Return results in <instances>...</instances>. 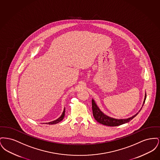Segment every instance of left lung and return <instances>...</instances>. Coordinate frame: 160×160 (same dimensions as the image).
Returning <instances> with one entry per match:
<instances>
[{
  "label": "left lung",
  "instance_id": "1",
  "mask_svg": "<svg viewBox=\"0 0 160 160\" xmlns=\"http://www.w3.org/2000/svg\"><path fill=\"white\" fill-rule=\"evenodd\" d=\"M146 98V93L145 95V100L143 102V104H145V100ZM92 112H93V117L95 118V119L98 122H99L100 123L107 125V126H110V127H116V126H119L122 125L123 123H127L129 122L130 121H131L134 118H135L138 113H137V114H135L134 116L128 118V119H114L110 118L108 116H107L105 114H104L98 108V107L97 106V105L96 104L95 101L93 99H92ZM142 110V108H141ZM140 110L138 112H140Z\"/></svg>",
  "mask_w": 160,
  "mask_h": 160
}]
</instances>
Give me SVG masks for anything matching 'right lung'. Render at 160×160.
<instances>
[{"instance_id": "obj_1", "label": "right lung", "mask_w": 160, "mask_h": 160, "mask_svg": "<svg viewBox=\"0 0 160 160\" xmlns=\"http://www.w3.org/2000/svg\"><path fill=\"white\" fill-rule=\"evenodd\" d=\"M65 113V108H64V110H63V112L62 115H61V116H60L58 119H56V120H55V121H52V122H48V123H46L49 124V125H53V124H56V123H58L61 122V121H62L63 120V119L64 118Z\"/></svg>"}]
</instances>
